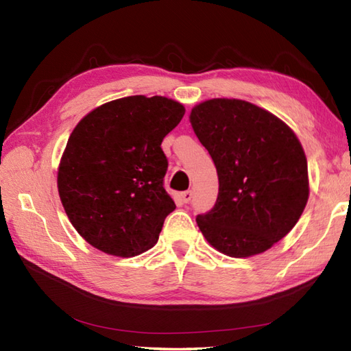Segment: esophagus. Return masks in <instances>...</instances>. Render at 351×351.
Returning <instances> with one entry per match:
<instances>
[{"instance_id": "1", "label": "esophagus", "mask_w": 351, "mask_h": 351, "mask_svg": "<svg viewBox=\"0 0 351 351\" xmlns=\"http://www.w3.org/2000/svg\"><path fill=\"white\" fill-rule=\"evenodd\" d=\"M191 197H193V191H191V190H189V191H184L182 195H181V199H182V202H184V204H189L190 200H191Z\"/></svg>"}]
</instances>
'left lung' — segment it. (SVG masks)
Listing matches in <instances>:
<instances>
[{"instance_id": "obj_1", "label": "left lung", "mask_w": 351, "mask_h": 351, "mask_svg": "<svg viewBox=\"0 0 351 351\" xmlns=\"http://www.w3.org/2000/svg\"><path fill=\"white\" fill-rule=\"evenodd\" d=\"M190 122L219 175L217 202L197 215L199 229L228 256L268 250L295 226L309 197L299 138L270 111L241 99L200 102Z\"/></svg>"}]
</instances>
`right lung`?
Segmentation results:
<instances>
[{
    "instance_id": "add662e5",
    "label": "right lung",
    "mask_w": 351,
    "mask_h": 351,
    "mask_svg": "<svg viewBox=\"0 0 351 351\" xmlns=\"http://www.w3.org/2000/svg\"><path fill=\"white\" fill-rule=\"evenodd\" d=\"M184 113L173 99L136 95L102 104L73 128L57 187L72 226L93 247L131 258L158 241L176 208L162 185L161 141Z\"/></svg>"
}]
</instances>
